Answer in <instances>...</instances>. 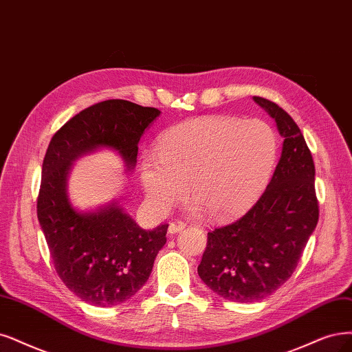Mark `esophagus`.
Wrapping results in <instances>:
<instances>
[{"label":"esophagus","mask_w":352,"mask_h":352,"mask_svg":"<svg viewBox=\"0 0 352 352\" xmlns=\"http://www.w3.org/2000/svg\"><path fill=\"white\" fill-rule=\"evenodd\" d=\"M183 229H186V223H183V222H173V223H169V226H168V233H171V235H174V233H178V232H181Z\"/></svg>","instance_id":"34e87169"}]
</instances>
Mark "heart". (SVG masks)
<instances>
[{
  "label": "heart",
  "mask_w": 352,
  "mask_h": 352,
  "mask_svg": "<svg viewBox=\"0 0 352 352\" xmlns=\"http://www.w3.org/2000/svg\"><path fill=\"white\" fill-rule=\"evenodd\" d=\"M140 164L149 204L166 213L186 196L194 213L228 219L259 197L274 169L278 139L267 122L206 116L179 123L158 139Z\"/></svg>",
  "instance_id": "b5f03b06"
}]
</instances>
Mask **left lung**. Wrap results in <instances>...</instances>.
<instances>
[{
	"label": "left lung",
	"mask_w": 352,
	"mask_h": 352,
	"mask_svg": "<svg viewBox=\"0 0 352 352\" xmlns=\"http://www.w3.org/2000/svg\"><path fill=\"white\" fill-rule=\"evenodd\" d=\"M254 101L277 123L281 158L252 209L207 233L197 268L207 287L239 303L263 300L292 277L319 219L315 164L300 129L276 102Z\"/></svg>",
	"instance_id": "obj_1"
}]
</instances>
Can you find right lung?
Segmentation results:
<instances>
[{
  "instance_id": "add662e5",
  "label": "right lung",
  "mask_w": 352,
  "mask_h": 352,
  "mask_svg": "<svg viewBox=\"0 0 352 352\" xmlns=\"http://www.w3.org/2000/svg\"><path fill=\"white\" fill-rule=\"evenodd\" d=\"M160 114L126 100L102 101L74 116L47 146L37 219L60 280L93 306L120 305L143 287L166 242L168 225L142 229L117 199L76 209L68 192L69 174L78 160L102 149L116 152L124 171L132 173L138 143Z\"/></svg>"
}]
</instances>
